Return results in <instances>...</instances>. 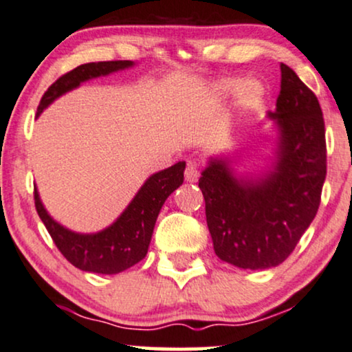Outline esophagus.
<instances>
[{"mask_svg": "<svg viewBox=\"0 0 352 352\" xmlns=\"http://www.w3.org/2000/svg\"><path fill=\"white\" fill-rule=\"evenodd\" d=\"M199 179V170H198V166L195 162H188L186 164V168H185V180L186 182H197Z\"/></svg>", "mask_w": 352, "mask_h": 352, "instance_id": "esophagus-1", "label": "esophagus"}]
</instances>
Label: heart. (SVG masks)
I'll return each mask as SVG.
<instances>
[{
  "instance_id": "1",
  "label": "heart",
  "mask_w": 352,
  "mask_h": 352,
  "mask_svg": "<svg viewBox=\"0 0 352 352\" xmlns=\"http://www.w3.org/2000/svg\"><path fill=\"white\" fill-rule=\"evenodd\" d=\"M237 79H221L214 84V96L226 97L237 87ZM261 94V86L255 81H245L239 89V100L242 104H253Z\"/></svg>"
}]
</instances>
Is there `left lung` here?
<instances>
[{"instance_id": "obj_1", "label": "left lung", "mask_w": 352, "mask_h": 352, "mask_svg": "<svg viewBox=\"0 0 352 352\" xmlns=\"http://www.w3.org/2000/svg\"><path fill=\"white\" fill-rule=\"evenodd\" d=\"M270 118L279 131L273 170L243 180L228 161L211 159L198 184L216 255L243 270L273 268L291 255L317 214L327 177L318 99L284 63Z\"/></svg>"}]
</instances>
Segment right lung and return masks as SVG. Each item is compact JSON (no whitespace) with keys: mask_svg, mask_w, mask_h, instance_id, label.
<instances>
[{"mask_svg":"<svg viewBox=\"0 0 352 352\" xmlns=\"http://www.w3.org/2000/svg\"><path fill=\"white\" fill-rule=\"evenodd\" d=\"M130 66H133V61L128 60L99 61L78 66L58 78L47 89L38 104L37 117L53 100L65 92L76 89L81 82L92 78L107 76ZM184 170L185 162H177L175 166L151 175L118 219L96 234H78L58 224L43 208L37 188L34 190L35 209L58 250L71 265L89 273L117 274L131 268L146 256L159 211L168 195L184 184Z\"/></svg>","mask_w":352,"mask_h":352,"instance_id":"right-lung-1","label":"right lung"}]
</instances>
